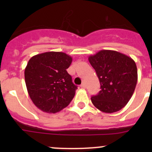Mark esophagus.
<instances>
[{
    "instance_id": "34e87169",
    "label": "esophagus",
    "mask_w": 152,
    "mask_h": 152,
    "mask_svg": "<svg viewBox=\"0 0 152 152\" xmlns=\"http://www.w3.org/2000/svg\"><path fill=\"white\" fill-rule=\"evenodd\" d=\"M80 87H82V88H83V89H85V87H86V85H85V83H82V85H80Z\"/></svg>"
}]
</instances>
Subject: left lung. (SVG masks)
Instances as JSON below:
<instances>
[{"instance_id": "obj_1", "label": "left lung", "mask_w": 152, "mask_h": 152, "mask_svg": "<svg viewBox=\"0 0 152 152\" xmlns=\"http://www.w3.org/2000/svg\"><path fill=\"white\" fill-rule=\"evenodd\" d=\"M95 69L101 90L91 97L92 103L100 111L113 113L124 108L134 93L137 70L129 56L111 50H102L88 58Z\"/></svg>"}]
</instances>
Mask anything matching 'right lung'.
Returning a JSON list of instances; mask_svg holds the SVG:
<instances>
[{"instance_id": "add662e5", "label": "right lung", "mask_w": 152, "mask_h": 152, "mask_svg": "<svg viewBox=\"0 0 152 152\" xmlns=\"http://www.w3.org/2000/svg\"><path fill=\"white\" fill-rule=\"evenodd\" d=\"M72 57L62 52L39 53L29 59L25 82L31 99L37 108L56 113L65 108L76 93L77 86L67 72Z\"/></svg>"}]
</instances>
